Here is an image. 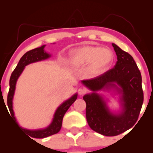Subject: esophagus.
Returning <instances> with one entry per match:
<instances>
[{"label": "esophagus", "mask_w": 153, "mask_h": 153, "mask_svg": "<svg viewBox=\"0 0 153 153\" xmlns=\"http://www.w3.org/2000/svg\"><path fill=\"white\" fill-rule=\"evenodd\" d=\"M78 91V94L80 95V96H81V95H83L85 92V91L84 90L83 88H79Z\"/></svg>", "instance_id": "1"}]
</instances>
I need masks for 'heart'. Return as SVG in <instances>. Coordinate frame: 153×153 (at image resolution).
Segmentation results:
<instances>
[{"label":"heart","mask_w":153,"mask_h":153,"mask_svg":"<svg viewBox=\"0 0 153 153\" xmlns=\"http://www.w3.org/2000/svg\"><path fill=\"white\" fill-rule=\"evenodd\" d=\"M114 59L113 52L108 48L96 46H83L71 51L70 65L75 69H82L88 65L87 72L92 76L102 75L111 67Z\"/></svg>","instance_id":"heart-1"}]
</instances>
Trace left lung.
Segmentation results:
<instances>
[{
  "label": "left lung",
  "instance_id": "8db88e82",
  "mask_svg": "<svg viewBox=\"0 0 153 153\" xmlns=\"http://www.w3.org/2000/svg\"><path fill=\"white\" fill-rule=\"evenodd\" d=\"M117 61L114 68L104 74L81 82L92 93L85 94L86 119L93 130L112 137L122 134L134 125L143 103L142 76L133 57L115 44H112ZM99 90L113 91L119 94L120 109L111 111Z\"/></svg>",
  "mask_w": 153,
  "mask_h": 153
}]
</instances>
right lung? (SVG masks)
I'll return each mask as SVG.
<instances>
[{
  "mask_svg": "<svg viewBox=\"0 0 153 153\" xmlns=\"http://www.w3.org/2000/svg\"><path fill=\"white\" fill-rule=\"evenodd\" d=\"M45 46L46 45H42V47L31 50L22 56V57L20 59L18 65L16 67L15 70L12 73L11 76L10 78L9 92H8V98H7V104H8L10 115H11L13 121L20 129L25 131V133H26L29 136L34 138L47 137L59 132L61 127H62V119L65 114L66 113V111L70 108V106L75 102V101L78 98V94L76 93L73 96H72L70 99H68L66 101H65L62 103H61L57 107L55 112H54L52 122L47 127L39 129H28L19 126L15 117L14 111H13V99L15 94L16 82L26 65L31 64V63L45 60V59L50 58L51 57V54L50 53H47L46 51L45 50Z\"/></svg>",
  "mask_w": 153,
  "mask_h": 153,
  "instance_id": "1",
  "label": "right lung"
}]
</instances>
